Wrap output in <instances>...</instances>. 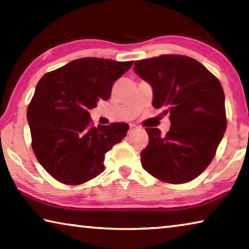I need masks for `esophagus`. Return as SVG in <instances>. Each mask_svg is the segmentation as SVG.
<instances>
[{"instance_id":"esophagus-1","label":"esophagus","mask_w":249,"mask_h":249,"mask_svg":"<svg viewBox=\"0 0 249 249\" xmlns=\"http://www.w3.org/2000/svg\"><path fill=\"white\" fill-rule=\"evenodd\" d=\"M136 129H138V126H136L135 124H130L129 125V129H128V134H132Z\"/></svg>"}]
</instances>
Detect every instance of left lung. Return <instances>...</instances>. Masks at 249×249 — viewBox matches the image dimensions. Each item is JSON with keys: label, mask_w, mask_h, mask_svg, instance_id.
<instances>
[{"label": "left lung", "mask_w": 249, "mask_h": 249, "mask_svg": "<svg viewBox=\"0 0 249 249\" xmlns=\"http://www.w3.org/2000/svg\"><path fill=\"white\" fill-rule=\"evenodd\" d=\"M134 71L153 88V107L169 114L170 129L146 128L144 169L169 183H184L203 172L226 129L225 95L218 80L196 59L178 54L135 61Z\"/></svg>", "instance_id": "1"}]
</instances>
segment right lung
<instances>
[{"label": "right lung", "instance_id": "obj_1", "mask_svg": "<svg viewBox=\"0 0 249 249\" xmlns=\"http://www.w3.org/2000/svg\"><path fill=\"white\" fill-rule=\"evenodd\" d=\"M134 61L81 58L46 73L27 108L34 154L65 184H80L104 170L105 153L126 136V123L91 126L89 111L111 96Z\"/></svg>", "mask_w": 249, "mask_h": 249}]
</instances>
